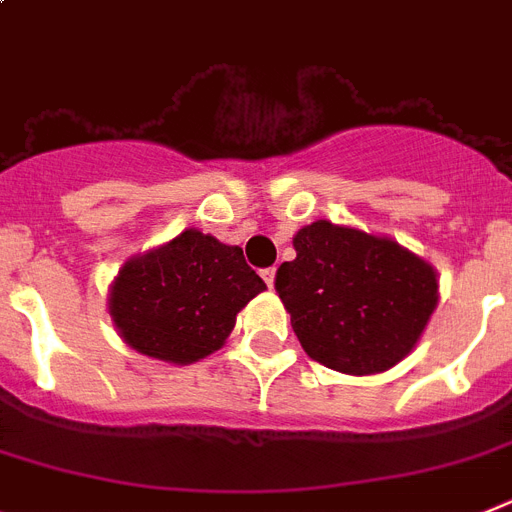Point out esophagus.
I'll return each mask as SVG.
<instances>
[{
	"label": "esophagus",
	"mask_w": 512,
	"mask_h": 512,
	"mask_svg": "<svg viewBox=\"0 0 512 512\" xmlns=\"http://www.w3.org/2000/svg\"><path fill=\"white\" fill-rule=\"evenodd\" d=\"M261 277H264L266 285L274 287V277H277V269H274V266H269V269H264V272H261Z\"/></svg>",
	"instance_id": "1"
}]
</instances>
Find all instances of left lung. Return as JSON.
<instances>
[{
	"label": "left lung",
	"instance_id": "obj_1",
	"mask_svg": "<svg viewBox=\"0 0 512 512\" xmlns=\"http://www.w3.org/2000/svg\"><path fill=\"white\" fill-rule=\"evenodd\" d=\"M277 269L292 329L316 362L347 375L393 368L438 305V272L391 238L318 220L292 238Z\"/></svg>",
	"mask_w": 512,
	"mask_h": 512
}]
</instances>
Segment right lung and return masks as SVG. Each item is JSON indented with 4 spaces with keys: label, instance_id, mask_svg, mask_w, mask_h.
Wrapping results in <instances>:
<instances>
[{
    "label": "right lung",
    "instance_id": "1",
    "mask_svg": "<svg viewBox=\"0 0 512 512\" xmlns=\"http://www.w3.org/2000/svg\"><path fill=\"white\" fill-rule=\"evenodd\" d=\"M264 290L238 246L191 227L121 266L108 313L131 349L189 365L220 349L235 316Z\"/></svg>",
    "mask_w": 512,
    "mask_h": 512
}]
</instances>
